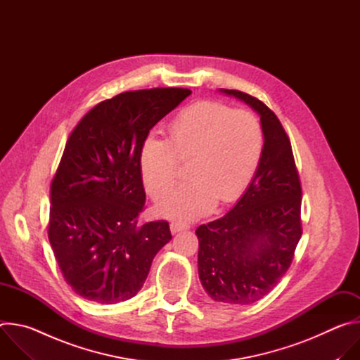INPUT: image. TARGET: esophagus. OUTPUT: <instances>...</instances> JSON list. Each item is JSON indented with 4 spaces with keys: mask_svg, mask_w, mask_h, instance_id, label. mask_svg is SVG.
I'll use <instances>...</instances> for the list:
<instances>
[{
    "mask_svg": "<svg viewBox=\"0 0 360 360\" xmlns=\"http://www.w3.org/2000/svg\"><path fill=\"white\" fill-rule=\"evenodd\" d=\"M169 228H171V232H172V233H178V232H181V231L189 229V225H188V224H182V222H171Z\"/></svg>",
    "mask_w": 360,
    "mask_h": 360,
    "instance_id": "esophagus-1",
    "label": "esophagus"
}]
</instances>
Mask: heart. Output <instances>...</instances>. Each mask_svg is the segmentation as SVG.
<instances>
[{
	"label": "heart",
	"mask_w": 360,
	"mask_h": 360,
	"mask_svg": "<svg viewBox=\"0 0 360 360\" xmlns=\"http://www.w3.org/2000/svg\"><path fill=\"white\" fill-rule=\"evenodd\" d=\"M265 135L259 120L222 102L199 101L169 125L168 141L148 136L141 146L139 168L145 188L160 198L179 176L177 160L191 158L189 181L162 196L164 217L195 219L211 212L218 200L231 203L249 186L262 160Z\"/></svg>",
	"instance_id": "obj_1"
}]
</instances>
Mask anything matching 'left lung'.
<instances>
[{
  "mask_svg": "<svg viewBox=\"0 0 360 360\" xmlns=\"http://www.w3.org/2000/svg\"><path fill=\"white\" fill-rule=\"evenodd\" d=\"M219 91L259 114L265 143L258 171L235 207L196 229L198 272L214 300L249 304L268 295L292 264L302 236V188L278 117L249 94Z\"/></svg>",
  "mask_w": 360,
  "mask_h": 360,
  "instance_id": "1",
  "label": "left lung"
}]
</instances>
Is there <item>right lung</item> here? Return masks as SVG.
<instances>
[{"label":"right lung","instance_id":"add662e5","mask_svg":"<svg viewBox=\"0 0 360 360\" xmlns=\"http://www.w3.org/2000/svg\"><path fill=\"white\" fill-rule=\"evenodd\" d=\"M191 95L186 88L128 91L95 105L71 132L51 182L48 238L67 283L111 304L143 286L169 224H139V152L149 131Z\"/></svg>","mask_w":360,"mask_h":360}]
</instances>
